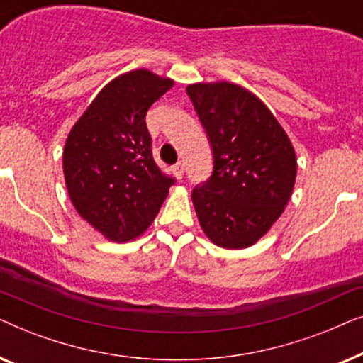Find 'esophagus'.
Masks as SVG:
<instances>
[{
	"instance_id": "34e87169",
	"label": "esophagus",
	"mask_w": 363,
	"mask_h": 363,
	"mask_svg": "<svg viewBox=\"0 0 363 363\" xmlns=\"http://www.w3.org/2000/svg\"><path fill=\"white\" fill-rule=\"evenodd\" d=\"M172 172H173V175L177 177V180H182L183 172H185V167H183L182 162H178V163H175V165L172 167Z\"/></svg>"
}]
</instances>
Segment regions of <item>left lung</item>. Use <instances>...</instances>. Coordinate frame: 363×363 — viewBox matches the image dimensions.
<instances>
[{
    "label": "left lung",
    "mask_w": 363,
    "mask_h": 363,
    "mask_svg": "<svg viewBox=\"0 0 363 363\" xmlns=\"http://www.w3.org/2000/svg\"><path fill=\"white\" fill-rule=\"evenodd\" d=\"M213 148V173L191 200L201 230L216 246L242 250L282 215L294 188V147L269 108L226 81L186 87Z\"/></svg>",
    "instance_id": "obj_1"
}]
</instances>
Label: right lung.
I'll return each instance as SVG.
<instances>
[{
	"label": "right lung",
	"mask_w": 363,
	"mask_h": 363,
	"mask_svg": "<svg viewBox=\"0 0 363 363\" xmlns=\"http://www.w3.org/2000/svg\"><path fill=\"white\" fill-rule=\"evenodd\" d=\"M172 79L135 69L108 82L69 132L62 153L67 193L79 215L107 240L140 236L175 180L157 167L145 116Z\"/></svg>",
	"instance_id": "obj_1"
}]
</instances>
